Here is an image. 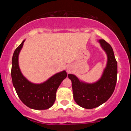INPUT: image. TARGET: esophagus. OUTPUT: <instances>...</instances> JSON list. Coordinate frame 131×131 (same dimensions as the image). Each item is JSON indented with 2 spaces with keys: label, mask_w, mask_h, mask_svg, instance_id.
<instances>
[{
  "label": "esophagus",
  "mask_w": 131,
  "mask_h": 131,
  "mask_svg": "<svg viewBox=\"0 0 131 131\" xmlns=\"http://www.w3.org/2000/svg\"><path fill=\"white\" fill-rule=\"evenodd\" d=\"M67 71H70V68L68 67V68H67Z\"/></svg>",
  "instance_id": "esophagus-1"
}]
</instances>
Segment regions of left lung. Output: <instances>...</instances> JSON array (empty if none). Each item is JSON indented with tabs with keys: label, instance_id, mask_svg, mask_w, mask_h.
Here are the masks:
<instances>
[{
	"label": "left lung",
	"instance_id": "obj_1",
	"mask_svg": "<svg viewBox=\"0 0 131 131\" xmlns=\"http://www.w3.org/2000/svg\"><path fill=\"white\" fill-rule=\"evenodd\" d=\"M107 55L106 67L101 78L92 84L82 82L74 74L68 75L72 82L73 97L78 105L86 109L100 106L108 100L115 91L117 81L118 66L112 46L105 40H99Z\"/></svg>",
	"mask_w": 131,
	"mask_h": 131
}]
</instances>
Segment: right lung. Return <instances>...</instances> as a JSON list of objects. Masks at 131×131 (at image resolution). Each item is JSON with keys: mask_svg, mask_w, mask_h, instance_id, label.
<instances>
[{"mask_svg": "<svg viewBox=\"0 0 131 131\" xmlns=\"http://www.w3.org/2000/svg\"><path fill=\"white\" fill-rule=\"evenodd\" d=\"M25 40L15 50L12 57L11 76L13 85L21 102L30 108L46 110L53 105L57 89L67 76L65 71L57 73L41 84H33L24 77L18 64V55Z\"/></svg>", "mask_w": 131, "mask_h": 131, "instance_id": "add662e5", "label": "right lung"}]
</instances>
